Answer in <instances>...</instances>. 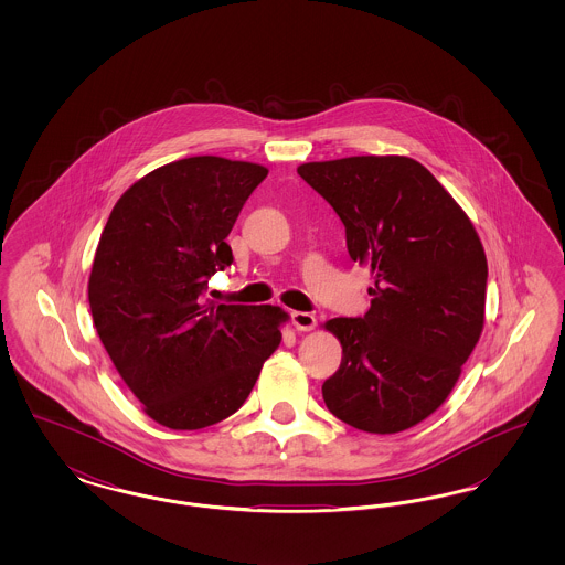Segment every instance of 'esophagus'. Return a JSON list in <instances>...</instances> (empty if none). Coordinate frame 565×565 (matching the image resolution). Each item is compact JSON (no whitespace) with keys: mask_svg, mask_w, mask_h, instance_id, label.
I'll use <instances>...</instances> for the list:
<instances>
[{"mask_svg":"<svg viewBox=\"0 0 565 565\" xmlns=\"http://www.w3.org/2000/svg\"><path fill=\"white\" fill-rule=\"evenodd\" d=\"M290 320L295 323L296 330H313L316 328V316L307 313V311H292L290 313Z\"/></svg>","mask_w":565,"mask_h":565,"instance_id":"1","label":"esophagus"}]
</instances>
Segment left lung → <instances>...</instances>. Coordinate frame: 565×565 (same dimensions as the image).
I'll list each match as a JSON object with an SVG mask.
<instances>
[{
  "label": "left lung",
  "instance_id": "left-lung-1",
  "mask_svg": "<svg viewBox=\"0 0 565 565\" xmlns=\"http://www.w3.org/2000/svg\"><path fill=\"white\" fill-rule=\"evenodd\" d=\"M298 175L345 224L351 260L375 275L362 318L326 323L343 358L323 381V403L358 430H406L447 401L481 337V239L454 196L413 159L305 162Z\"/></svg>",
  "mask_w": 565,
  "mask_h": 565
}]
</instances>
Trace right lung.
I'll return each mask as SVG.
<instances>
[{"mask_svg":"<svg viewBox=\"0 0 565 565\" xmlns=\"http://www.w3.org/2000/svg\"><path fill=\"white\" fill-rule=\"evenodd\" d=\"M267 173L220 157L169 162L118 199L102 233L88 279L93 322L146 413L171 430L233 415L281 343L279 307L203 296L231 267L226 237Z\"/></svg>","mask_w":565,"mask_h":565,"instance_id":"right-lung-1","label":"right lung"}]
</instances>
